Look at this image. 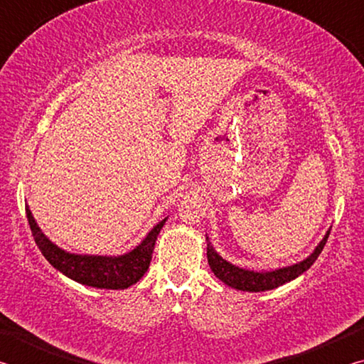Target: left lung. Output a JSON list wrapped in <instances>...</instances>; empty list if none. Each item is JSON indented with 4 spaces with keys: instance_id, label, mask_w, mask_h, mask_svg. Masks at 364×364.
<instances>
[{
    "instance_id": "1",
    "label": "left lung",
    "mask_w": 364,
    "mask_h": 364,
    "mask_svg": "<svg viewBox=\"0 0 364 364\" xmlns=\"http://www.w3.org/2000/svg\"><path fill=\"white\" fill-rule=\"evenodd\" d=\"M331 232V228L326 231L324 237L319 241V244L311 252L310 255L299 263L289 264V267H281L276 269H249V268H241L237 264L225 260L217 250L213 249L212 242L207 239V260L210 264V269L213 274L217 276L220 281H223L226 286L232 289H237V291L244 292H264L271 291V289H276L286 282L299 278L300 274H304L305 271L315 263L316 258L321 254L326 241H328Z\"/></svg>"
}]
</instances>
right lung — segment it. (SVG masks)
I'll return each mask as SVG.
<instances>
[{
    "mask_svg": "<svg viewBox=\"0 0 364 364\" xmlns=\"http://www.w3.org/2000/svg\"><path fill=\"white\" fill-rule=\"evenodd\" d=\"M27 220L32 230L33 239L43 257L67 278L80 282V284L96 289H112L120 291L127 289L143 278L149 269L154 245L157 236L168 217L160 220L136 247L122 255H88L72 254L54 244L36 223L30 207L26 205Z\"/></svg>",
    "mask_w": 364,
    "mask_h": 364,
    "instance_id": "add662e5",
    "label": "right lung"
}]
</instances>
